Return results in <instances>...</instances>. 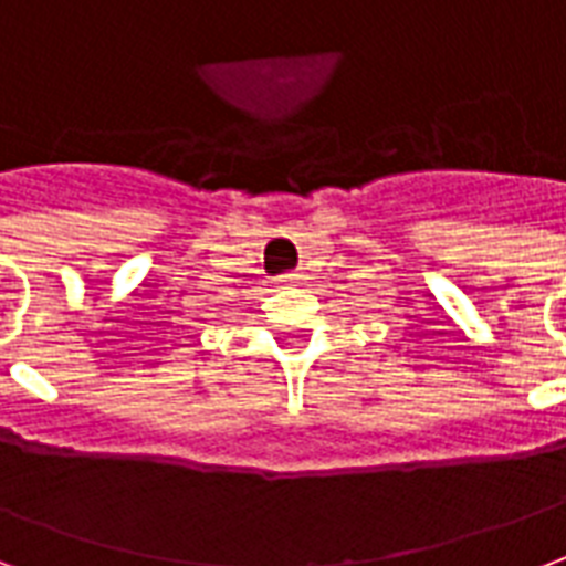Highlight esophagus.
I'll return each instance as SVG.
<instances>
[{
  "mask_svg": "<svg viewBox=\"0 0 566 566\" xmlns=\"http://www.w3.org/2000/svg\"><path fill=\"white\" fill-rule=\"evenodd\" d=\"M302 275L300 273H287V275H282V279H279V282H287V284H296L300 282Z\"/></svg>",
  "mask_w": 566,
  "mask_h": 566,
  "instance_id": "1",
  "label": "esophagus"
}]
</instances>
